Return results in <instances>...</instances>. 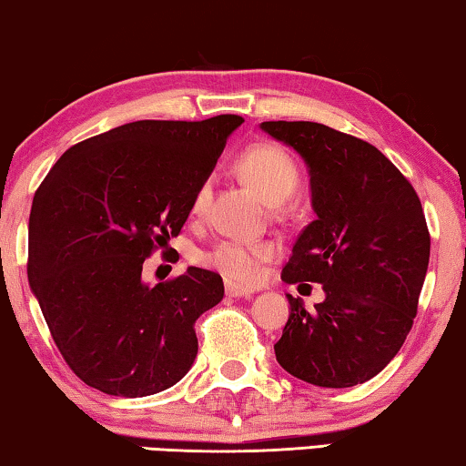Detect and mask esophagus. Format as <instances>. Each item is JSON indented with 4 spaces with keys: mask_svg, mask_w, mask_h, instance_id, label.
I'll return each mask as SVG.
<instances>
[{
    "mask_svg": "<svg viewBox=\"0 0 466 466\" xmlns=\"http://www.w3.org/2000/svg\"><path fill=\"white\" fill-rule=\"evenodd\" d=\"M226 296L228 298H251L253 289H247V287H240L236 283H226Z\"/></svg>",
    "mask_w": 466,
    "mask_h": 466,
    "instance_id": "34e87169",
    "label": "esophagus"
}]
</instances>
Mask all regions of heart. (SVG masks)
Returning <instances> with one entry per match:
<instances>
[{
  "mask_svg": "<svg viewBox=\"0 0 466 466\" xmlns=\"http://www.w3.org/2000/svg\"><path fill=\"white\" fill-rule=\"evenodd\" d=\"M236 170L264 196L270 205H280L296 192L299 183V168L289 152L272 141H259L242 149L236 158ZM211 196V179L200 181L192 198V213H205ZM277 253L272 242H247V240H221L211 251L202 255L207 266L224 274L236 283L251 285L261 277L264 264Z\"/></svg>",
  "mask_w": 466,
  "mask_h": 466,
  "instance_id": "heart-1",
  "label": "heart"
}]
</instances>
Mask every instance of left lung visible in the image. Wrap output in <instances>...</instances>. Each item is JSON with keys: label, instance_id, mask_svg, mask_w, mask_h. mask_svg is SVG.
Listing matches in <instances>:
<instances>
[{"label": "left lung", "instance_id": "left-lung-1", "mask_svg": "<svg viewBox=\"0 0 466 466\" xmlns=\"http://www.w3.org/2000/svg\"><path fill=\"white\" fill-rule=\"evenodd\" d=\"M261 130L306 160L317 213L280 279L325 291L312 312L287 296L277 361L314 386L363 384L392 361L414 325L431 255L420 198L363 139L317 122H261Z\"/></svg>", "mask_w": 466, "mask_h": 466}]
</instances>
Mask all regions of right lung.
Listing matches in <instances>:
<instances>
[{"label":"right lung","instance_id":"add662e5","mask_svg":"<svg viewBox=\"0 0 466 466\" xmlns=\"http://www.w3.org/2000/svg\"><path fill=\"white\" fill-rule=\"evenodd\" d=\"M240 116L139 120L69 147L29 215L27 274L65 363L116 397L179 382L198 352L194 323L224 299L218 272L189 266L143 283V261L179 236Z\"/></svg>","mask_w":466,"mask_h":466}]
</instances>
